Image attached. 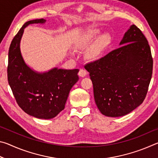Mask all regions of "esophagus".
Returning a JSON list of instances; mask_svg holds the SVG:
<instances>
[{
	"label": "esophagus",
	"instance_id": "34e87169",
	"mask_svg": "<svg viewBox=\"0 0 158 158\" xmlns=\"http://www.w3.org/2000/svg\"><path fill=\"white\" fill-rule=\"evenodd\" d=\"M87 72L84 69H80L79 72V76L81 77H84L85 75H86Z\"/></svg>",
	"mask_w": 158,
	"mask_h": 158
}]
</instances>
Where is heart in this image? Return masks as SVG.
I'll use <instances>...</instances> for the list:
<instances>
[{"instance_id": "heart-1", "label": "heart", "mask_w": 158, "mask_h": 158, "mask_svg": "<svg viewBox=\"0 0 158 158\" xmlns=\"http://www.w3.org/2000/svg\"><path fill=\"white\" fill-rule=\"evenodd\" d=\"M100 34V31L98 28L89 29L79 35L76 40L75 47L77 49H84L89 47L92 42L98 38L87 53L88 58L92 61L100 59L111 43L110 35L103 33L99 36Z\"/></svg>"}]
</instances>
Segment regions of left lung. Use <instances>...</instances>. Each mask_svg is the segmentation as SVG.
<instances>
[{"mask_svg":"<svg viewBox=\"0 0 158 158\" xmlns=\"http://www.w3.org/2000/svg\"><path fill=\"white\" fill-rule=\"evenodd\" d=\"M120 45L84 66L93 82L96 105L109 117L125 116L139 106L153 73L151 48L139 28L131 26Z\"/></svg>","mask_w":158,"mask_h":158,"instance_id":"left-lung-1","label":"left lung"}]
</instances>
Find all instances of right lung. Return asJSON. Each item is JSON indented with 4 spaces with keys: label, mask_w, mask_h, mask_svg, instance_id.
Segmentation results:
<instances>
[{
    "label": "right lung",
    "mask_w": 158,
    "mask_h": 158,
    "mask_svg": "<svg viewBox=\"0 0 158 158\" xmlns=\"http://www.w3.org/2000/svg\"><path fill=\"white\" fill-rule=\"evenodd\" d=\"M44 19L28 21L13 38L8 52L7 79L18 105L30 116L51 119L63 110L69 93L79 80V69L54 68L43 73L26 65L20 42L24 28L33 23H44Z\"/></svg>",
    "instance_id": "obj_1"
}]
</instances>
